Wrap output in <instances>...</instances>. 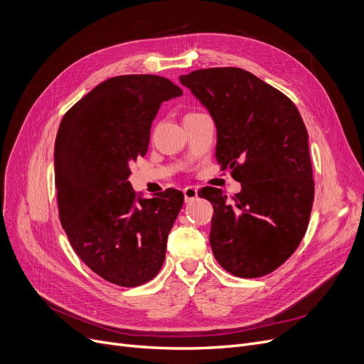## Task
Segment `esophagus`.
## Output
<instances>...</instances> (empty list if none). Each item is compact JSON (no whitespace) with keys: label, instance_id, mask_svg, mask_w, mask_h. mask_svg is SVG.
Segmentation results:
<instances>
[{"label":"esophagus","instance_id":"1","mask_svg":"<svg viewBox=\"0 0 364 364\" xmlns=\"http://www.w3.org/2000/svg\"><path fill=\"white\" fill-rule=\"evenodd\" d=\"M183 193H184V200H186V203H188V202H192V200H195V199L198 198V188H196V187H192V186H188V187H186V188L183 190Z\"/></svg>","mask_w":364,"mask_h":364}]
</instances>
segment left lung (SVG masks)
<instances>
[{
	"label": "left lung",
	"mask_w": 364,
	"mask_h": 364,
	"mask_svg": "<svg viewBox=\"0 0 364 364\" xmlns=\"http://www.w3.org/2000/svg\"><path fill=\"white\" fill-rule=\"evenodd\" d=\"M217 128L215 156L242 184L202 198L214 206L209 242L224 270L261 277L288 259L307 232L314 200L309 132L283 92L239 68L181 75Z\"/></svg>",
	"instance_id": "1"
}]
</instances>
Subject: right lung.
Instances as JSON below:
<instances>
[{
  "label": "right lung",
  "instance_id": "add662e5",
  "mask_svg": "<svg viewBox=\"0 0 364 364\" xmlns=\"http://www.w3.org/2000/svg\"><path fill=\"white\" fill-rule=\"evenodd\" d=\"M181 88L158 75L114 76L63 117L54 144L57 203L73 251L105 280L132 288L155 277L184 202L176 188L136 199L129 164L146 155L150 127Z\"/></svg>",
  "mask_w": 364,
  "mask_h": 364
}]
</instances>
